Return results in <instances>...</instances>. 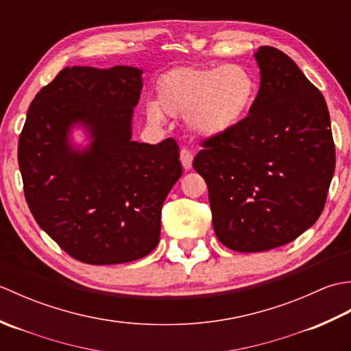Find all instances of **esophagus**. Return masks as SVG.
<instances>
[{"mask_svg": "<svg viewBox=\"0 0 351 351\" xmlns=\"http://www.w3.org/2000/svg\"><path fill=\"white\" fill-rule=\"evenodd\" d=\"M180 160H181V162H182V167H184L185 170L191 169V164H193V154L189 151V149H181Z\"/></svg>", "mask_w": 351, "mask_h": 351, "instance_id": "obj_1", "label": "esophagus"}]
</instances>
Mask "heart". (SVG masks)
<instances>
[{"label": "heart", "instance_id": "1", "mask_svg": "<svg viewBox=\"0 0 351 351\" xmlns=\"http://www.w3.org/2000/svg\"><path fill=\"white\" fill-rule=\"evenodd\" d=\"M256 96V80L241 64L180 66L158 78L156 102L147 104L146 116L152 123H161L166 114L185 116L193 132L214 138L237 128Z\"/></svg>", "mask_w": 351, "mask_h": 351}]
</instances>
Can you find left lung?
<instances>
[{
  "label": "left lung",
  "mask_w": 351,
  "mask_h": 351,
  "mask_svg": "<svg viewBox=\"0 0 351 351\" xmlns=\"http://www.w3.org/2000/svg\"><path fill=\"white\" fill-rule=\"evenodd\" d=\"M261 86L249 116L202 141L193 167L208 185L219 241L237 252L288 244L323 213L335 171L322 92L285 52H255Z\"/></svg>",
  "instance_id": "1"
}]
</instances>
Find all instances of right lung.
<instances>
[{"label": "right lung", "instance_id": "obj_1", "mask_svg": "<svg viewBox=\"0 0 351 351\" xmlns=\"http://www.w3.org/2000/svg\"><path fill=\"white\" fill-rule=\"evenodd\" d=\"M141 73L131 66L64 68L29 104L19 136L29 211L81 263L110 265L149 255L160 241L164 199L182 175L173 138L131 140ZM75 123L91 132L84 152L69 145Z\"/></svg>", "mask_w": 351, "mask_h": 351}]
</instances>
